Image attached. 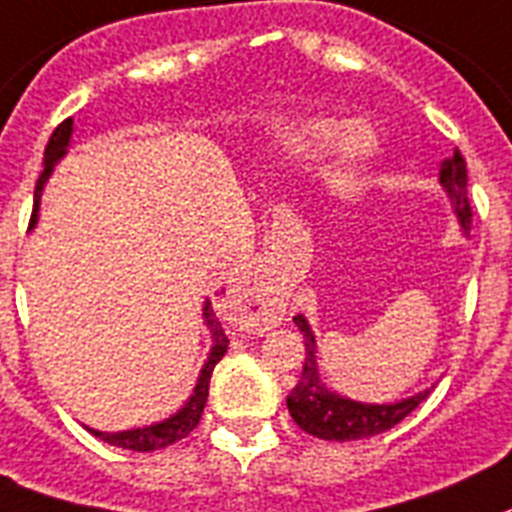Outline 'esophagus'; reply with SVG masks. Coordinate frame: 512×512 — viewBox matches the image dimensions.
<instances>
[{
	"mask_svg": "<svg viewBox=\"0 0 512 512\" xmlns=\"http://www.w3.org/2000/svg\"><path fill=\"white\" fill-rule=\"evenodd\" d=\"M227 306L232 311L235 324L243 329H269L277 327L285 316V303L280 298L259 293L251 285H232L227 290Z\"/></svg>",
	"mask_w": 512,
	"mask_h": 512,
	"instance_id": "esophagus-1",
	"label": "esophagus"
}]
</instances>
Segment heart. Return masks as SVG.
<instances>
[{
    "instance_id": "heart-1",
    "label": "heart",
    "mask_w": 512,
    "mask_h": 512,
    "mask_svg": "<svg viewBox=\"0 0 512 512\" xmlns=\"http://www.w3.org/2000/svg\"><path fill=\"white\" fill-rule=\"evenodd\" d=\"M377 146V135L363 122L340 125L337 120L314 117V120L290 122L277 133V149L285 159H293V162H301V159L329 149L327 183L335 190L345 188L350 177L374 159Z\"/></svg>"
}]
</instances>
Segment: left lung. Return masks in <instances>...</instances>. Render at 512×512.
<instances>
[{"label": "left lung", "mask_w": 512, "mask_h": 512, "mask_svg": "<svg viewBox=\"0 0 512 512\" xmlns=\"http://www.w3.org/2000/svg\"><path fill=\"white\" fill-rule=\"evenodd\" d=\"M439 185L445 188L447 198L453 204L460 232L468 235L474 214H471V204H468L466 159L460 156L458 149L439 167ZM293 322L298 324V329L303 332V340H306V363H303L301 379L287 395V411L306 434H314L319 439H332V442L374 437V434H382L395 424H400L429 395V390H424L411 395V398L395 400V403H361V400H350L340 392L329 390L322 374H319L314 329H311L303 314L293 316Z\"/></svg>", "instance_id": "obj_1"}]
</instances>
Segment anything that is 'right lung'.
Segmentation results:
<instances>
[{
    "mask_svg": "<svg viewBox=\"0 0 512 512\" xmlns=\"http://www.w3.org/2000/svg\"><path fill=\"white\" fill-rule=\"evenodd\" d=\"M73 141V120H65L59 125L57 130L52 133L49 143H46L44 151V172L38 177L36 183V196H33V217H31V227L38 222V204H41V190H44L46 180L54 172L59 159H65L67 146ZM204 324L206 329L211 332V350L209 358L201 366V374L196 379V387H193V395L185 400V405L177 413H172L170 418H164V421H156V424L149 426H135V429H125V432H99V429H91L86 426L88 432L94 434V437L104 439L109 445L122 447V450H133V453H154V450H162L167 445H175L183 437H188L193 429L201 421V413H204L206 398H209V382H211V371L222 361V356L227 353V335L222 324H219L217 314H214V308H211V301L204 303Z\"/></svg>",
    "mask_w": 512,
    "mask_h": 512,
    "instance_id": "right-lung-1",
    "label": "right lung"
}]
</instances>
